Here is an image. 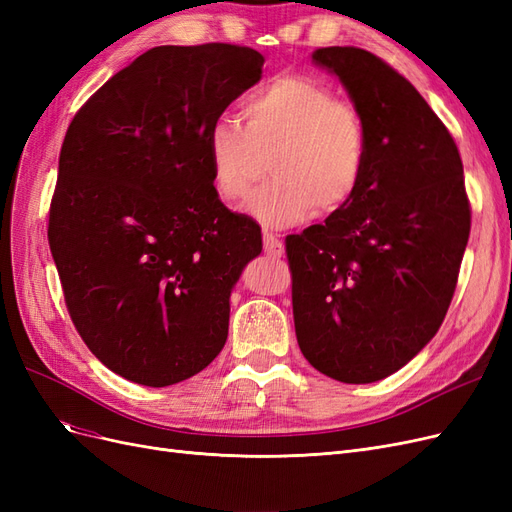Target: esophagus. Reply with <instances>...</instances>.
<instances>
[{
  "label": "esophagus",
  "mask_w": 512,
  "mask_h": 512,
  "mask_svg": "<svg viewBox=\"0 0 512 512\" xmlns=\"http://www.w3.org/2000/svg\"><path fill=\"white\" fill-rule=\"evenodd\" d=\"M262 241H265V252L269 256L280 258L284 254V243H282L280 237L275 235V232H269V230L262 232Z\"/></svg>",
  "instance_id": "34e87169"
}]
</instances>
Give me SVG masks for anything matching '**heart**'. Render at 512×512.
Listing matches in <instances>:
<instances>
[{"instance_id":"1","label":"heart","mask_w":512,"mask_h":512,"mask_svg":"<svg viewBox=\"0 0 512 512\" xmlns=\"http://www.w3.org/2000/svg\"><path fill=\"white\" fill-rule=\"evenodd\" d=\"M243 123L218 117L205 134L213 190L241 198L273 151L271 177L247 198V211L273 228L344 209L367 168V132L359 111L314 76L284 74L243 100Z\"/></svg>"}]
</instances>
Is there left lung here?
Returning <instances> with one entry per match:
<instances>
[{
  "label": "left lung",
  "instance_id": "8db88e82",
  "mask_svg": "<svg viewBox=\"0 0 512 512\" xmlns=\"http://www.w3.org/2000/svg\"><path fill=\"white\" fill-rule=\"evenodd\" d=\"M312 57L342 79L365 123L367 168L344 209L286 237L294 329L320 374L367 384L438 333L472 209L453 136L408 79L356 46Z\"/></svg>",
  "mask_w": 512,
  "mask_h": 512
}]
</instances>
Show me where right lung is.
<instances>
[{
	"label": "right lung",
	"instance_id": "obj_1",
	"mask_svg": "<svg viewBox=\"0 0 512 512\" xmlns=\"http://www.w3.org/2000/svg\"><path fill=\"white\" fill-rule=\"evenodd\" d=\"M262 64L239 44L156 46L68 126L51 254L76 331L130 382L188 380L226 344L230 290L262 237L215 194L205 134Z\"/></svg>",
	"mask_w": 512,
	"mask_h": 512
}]
</instances>
